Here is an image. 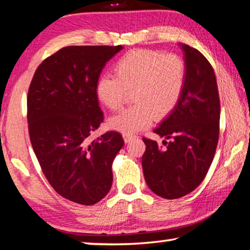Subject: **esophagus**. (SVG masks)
Masks as SVG:
<instances>
[{"label": "esophagus", "instance_id": "obj_1", "mask_svg": "<svg viewBox=\"0 0 250 250\" xmlns=\"http://www.w3.org/2000/svg\"><path fill=\"white\" fill-rule=\"evenodd\" d=\"M122 137H124V140H125V142H130V141H132L133 139H135L137 138V135H134V134H129V133H124L122 134Z\"/></svg>", "mask_w": 250, "mask_h": 250}]
</instances>
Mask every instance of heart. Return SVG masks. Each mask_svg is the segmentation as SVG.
Listing matches in <instances>:
<instances>
[{
  "mask_svg": "<svg viewBox=\"0 0 250 250\" xmlns=\"http://www.w3.org/2000/svg\"><path fill=\"white\" fill-rule=\"evenodd\" d=\"M116 76H103L97 95L105 107L118 110L132 92L134 105L110 118L109 125L132 134L149 126L154 118L167 116L179 103L186 83V64L174 54L135 49L117 62Z\"/></svg>",
  "mask_w": 250,
  "mask_h": 250,
  "instance_id": "1",
  "label": "heart"
}]
</instances>
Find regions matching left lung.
Segmentation results:
<instances>
[{
    "mask_svg": "<svg viewBox=\"0 0 250 250\" xmlns=\"http://www.w3.org/2000/svg\"><path fill=\"white\" fill-rule=\"evenodd\" d=\"M186 83L175 108L153 132L162 145L143 138V174L147 186L167 200L185 196L204 180L213 162L219 135L221 104L213 67L204 55L180 44Z\"/></svg>",
    "mask_w": 250,
    "mask_h": 250,
    "instance_id": "left-lung-1",
    "label": "left lung"
}]
</instances>
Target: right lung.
<instances>
[{
  "label": "right lung",
  "instance_id": "obj_1",
  "mask_svg": "<svg viewBox=\"0 0 250 250\" xmlns=\"http://www.w3.org/2000/svg\"><path fill=\"white\" fill-rule=\"evenodd\" d=\"M118 46H67L37 67L27 95L28 132L44 175L59 195L82 205L103 200L112 185V162L124 139L109 131L97 97L101 70Z\"/></svg>",
  "mask_w": 250,
  "mask_h": 250
}]
</instances>
